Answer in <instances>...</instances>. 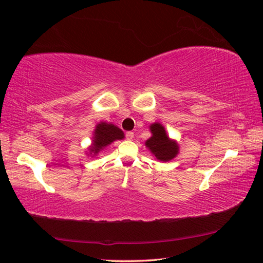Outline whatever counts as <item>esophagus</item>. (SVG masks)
I'll return each mask as SVG.
<instances>
[{
    "label": "esophagus",
    "mask_w": 263,
    "mask_h": 263,
    "mask_svg": "<svg viewBox=\"0 0 263 263\" xmlns=\"http://www.w3.org/2000/svg\"><path fill=\"white\" fill-rule=\"evenodd\" d=\"M133 137H135V133L131 132V131L125 133V138H126L127 140H132V139H133Z\"/></svg>",
    "instance_id": "34e87169"
}]
</instances>
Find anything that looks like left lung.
Instances as JSON below:
<instances>
[{
	"label": "left lung",
	"instance_id": "8db88e82",
	"mask_svg": "<svg viewBox=\"0 0 263 263\" xmlns=\"http://www.w3.org/2000/svg\"><path fill=\"white\" fill-rule=\"evenodd\" d=\"M149 130L152 132V137L148 140H146L145 145L155 158L160 161L167 162L174 159L179 153V145L175 140L169 139L166 130L160 123H154L149 126Z\"/></svg>",
	"mask_w": 263,
	"mask_h": 263
}]
</instances>
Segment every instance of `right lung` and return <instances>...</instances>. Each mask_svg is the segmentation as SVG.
<instances>
[{"label":"right lung","instance_id":"obj_1","mask_svg":"<svg viewBox=\"0 0 263 263\" xmlns=\"http://www.w3.org/2000/svg\"><path fill=\"white\" fill-rule=\"evenodd\" d=\"M124 138V132L121 128L117 127L114 124H108L105 122H101L96 125L92 137V144L90 146V154L97 155V153L105 148L115 140H121Z\"/></svg>","mask_w":263,"mask_h":263}]
</instances>
